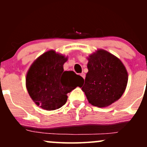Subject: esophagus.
I'll list each match as a JSON object with an SVG mask.
<instances>
[{
	"label": "esophagus",
	"mask_w": 147,
	"mask_h": 147,
	"mask_svg": "<svg viewBox=\"0 0 147 147\" xmlns=\"http://www.w3.org/2000/svg\"><path fill=\"white\" fill-rule=\"evenodd\" d=\"M81 76H82V77H83L84 79H85V77H86V75H85V74L84 73V72H82V73H81Z\"/></svg>",
	"instance_id": "34e87169"
}]
</instances>
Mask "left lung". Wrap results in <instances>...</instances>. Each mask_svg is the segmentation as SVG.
<instances>
[{"label": "left lung", "mask_w": 147, "mask_h": 147, "mask_svg": "<svg viewBox=\"0 0 147 147\" xmlns=\"http://www.w3.org/2000/svg\"><path fill=\"white\" fill-rule=\"evenodd\" d=\"M87 67L88 72L82 89L90 104L105 107L122 97L128 82V74L119 59L99 50L88 58Z\"/></svg>", "instance_id": "1"}]
</instances>
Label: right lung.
<instances>
[{"label":"right lung","instance_id":"1","mask_svg":"<svg viewBox=\"0 0 147 147\" xmlns=\"http://www.w3.org/2000/svg\"><path fill=\"white\" fill-rule=\"evenodd\" d=\"M67 57L54 50L45 52L32 63L26 76V87L32 100L42 109L53 111L67 102V94L84 81L73 71H63Z\"/></svg>","mask_w":147,"mask_h":147}]
</instances>
